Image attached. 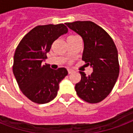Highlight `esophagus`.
<instances>
[{
	"instance_id": "obj_1",
	"label": "esophagus",
	"mask_w": 133,
	"mask_h": 133,
	"mask_svg": "<svg viewBox=\"0 0 133 133\" xmlns=\"http://www.w3.org/2000/svg\"><path fill=\"white\" fill-rule=\"evenodd\" d=\"M72 72H73V71L71 70V69H68V73H69V74H71Z\"/></svg>"
}]
</instances>
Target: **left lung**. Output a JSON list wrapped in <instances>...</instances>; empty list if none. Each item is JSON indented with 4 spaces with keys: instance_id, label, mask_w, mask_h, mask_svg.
I'll return each instance as SVG.
<instances>
[{
    "instance_id": "left-lung-1",
    "label": "left lung",
    "mask_w": 133,
    "mask_h": 133,
    "mask_svg": "<svg viewBox=\"0 0 133 133\" xmlns=\"http://www.w3.org/2000/svg\"><path fill=\"white\" fill-rule=\"evenodd\" d=\"M66 25L84 42L82 60L93 69L87 76L79 71L81 81L76 84L78 97L90 103L101 102L109 95L119 75L118 50L110 35L91 21L66 23Z\"/></svg>"
}]
</instances>
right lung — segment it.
I'll list each match as a JSON object with an SVG mask.
<instances>
[{
  "label": "right lung",
  "mask_w": 133,
  "mask_h": 133,
  "mask_svg": "<svg viewBox=\"0 0 133 133\" xmlns=\"http://www.w3.org/2000/svg\"><path fill=\"white\" fill-rule=\"evenodd\" d=\"M67 32L64 24L37 26L24 36L17 46L13 74L23 94L32 102L43 104L54 99L59 84L68 74L66 68L55 70L42 63L52 43Z\"/></svg>",
  "instance_id": "add662e5"
}]
</instances>
